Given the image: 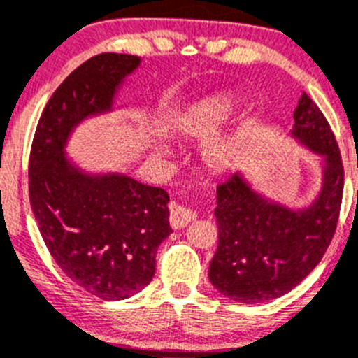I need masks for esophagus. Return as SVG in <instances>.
Instances as JSON below:
<instances>
[{
  "instance_id": "34e87169",
  "label": "esophagus",
  "mask_w": 358,
  "mask_h": 358,
  "mask_svg": "<svg viewBox=\"0 0 358 358\" xmlns=\"http://www.w3.org/2000/svg\"><path fill=\"white\" fill-rule=\"evenodd\" d=\"M196 212L189 207H183L178 203H171V214H169V223L173 228H183L194 221Z\"/></svg>"
}]
</instances>
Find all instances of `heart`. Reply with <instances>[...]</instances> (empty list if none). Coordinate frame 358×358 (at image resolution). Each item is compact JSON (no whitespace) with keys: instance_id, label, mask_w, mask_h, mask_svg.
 <instances>
[{"instance_id":"obj_1","label":"heart","mask_w":358,"mask_h":358,"mask_svg":"<svg viewBox=\"0 0 358 358\" xmlns=\"http://www.w3.org/2000/svg\"><path fill=\"white\" fill-rule=\"evenodd\" d=\"M235 103L237 99L228 91L210 92L187 103L173 121L175 135L182 141H194V143L210 139L227 123L234 112ZM159 150H162V146H159ZM241 150H243V135L239 131H231L210 141L203 148L201 160L212 173H224L239 160Z\"/></svg>"}]
</instances>
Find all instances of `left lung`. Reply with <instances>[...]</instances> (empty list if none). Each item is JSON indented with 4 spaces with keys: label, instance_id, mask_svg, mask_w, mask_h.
Here are the masks:
<instances>
[{
    "label": "left lung",
    "instance_id": "obj_1",
    "mask_svg": "<svg viewBox=\"0 0 358 358\" xmlns=\"http://www.w3.org/2000/svg\"><path fill=\"white\" fill-rule=\"evenodd\" d=\"M291 135L323 157L321 191L308 207L271 201L241 175L217 187L219 243L208 278L239 303H260L292 291L320 264L336 234L344 187L339 146L323 112L305 92Z\"/></svg>",
    "mask_w": 358,
    "mask_h": 358
}]
</instances>
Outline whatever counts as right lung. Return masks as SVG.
<instances>
[{
    "instance_id": "obj_1",
    "label": "right lung",
    "mask_w": 358,
    "mask_h": 358,
    "mask_svg": "<svg viewBox=\"0 0 358 358\" xmlns=\"http://www.w3.org/2000/svg\"><path fill=\"white\" fill-rule=\"evenodd\" d=\"M141 59L101 53L53 92L34 135L28 164L38 231L59 267L101 299H124L155 275L160 243L171 234L169 194L119 173L87 175L66 155L83 119L112 110L114 96Z\"/></svg>"
}]
</instances>
